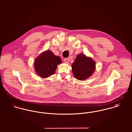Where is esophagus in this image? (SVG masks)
Masks as SVG:
<instances>
[{
	"label": "esophagus",
	"mask_w": 132,
	"mask_h": 132,
	"mask_svg": "<svg viewBox=\"0 0 132 132\" xmlns=\"http://www.w3.org/2000/svg\"><path fill=\"white\" fill-rule=\"evenodd\" d=\"M69 58H64V61L65 62V63H68L69 62Z\"/></svg>",
	"instance_id": "esophagus-1"
}]
</instances>
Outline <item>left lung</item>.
Listing matches in <instances>:
<instances>
[{
	"label": "left lung",
	"instance_id": "8db88e82",
	"mask_svg": "<svg viewBox=\"0 0 132 132\" xmlns=\"http://www.w3.org/2000/svg\"><path fill=\"white\" fill-rule=\"evenodd\" d=\"M73 73L76 78L84 80L92 75L95 68V63L90 57L80 54L72 63Z\"/></svg>",
	"mask_w": 132,
	"mask_h": 132
}]
</instances>
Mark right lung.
Returning <instances> with one entry per match:
<instances>
[{
  "mask_svg": "<svg viewBox=\"0 0 132 132\" xmlns=\"http://www.w3.org/2000/svg\"><path fill=\"white\" fill-rule=\"evenodd\" d=\"M61 62L60 57L55 56L51 51L47 50L36 59L34 66L38 75L42 78H47L55 73L57 65Z\"/></svg>",
  "mask_w": 132,
  "mask_h": 132,
  "instance_id": "1",
  "label": "right lung"
}]
</instances>
